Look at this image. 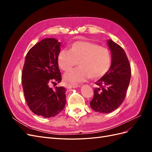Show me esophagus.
<instances>
[{"label": "esophagus", "instance_id": "34e87169", "mask_svg": "<svg viewBox=\"0 0 152 152\" xmlns=\"http://www.w3.org/2000/svg\"><path fill=\"white\" fill-rule=\"evenodd\" d=\"M78 87V85L77 84H73V85H71V84H69L68 86H66V88L67 89H72V88H77V87Z\"/></svg>", "mask_w": 152, "mask_h": 152}]
</instances>
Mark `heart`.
Instances as JSON below:
<instances>
[{"label":"heart","mask_w":152,"mask_h":152,"mask_svg":"<svg viewBox=\"0 0 152 152\" xmlns=\"http://www.w3.org/2000/svg\"><path fill=\"white\" fill-rule=\"evenodd\" d=\"M57 60L59 68L65 72L78 63L79 68L65 75L66 82L75 84L89 77L97 79L103 76L109 70L111 57L107 48L87 41H77L72 44L69 50H61Z\"/></svg>","instance_id":"heart-1"}]
</instances>
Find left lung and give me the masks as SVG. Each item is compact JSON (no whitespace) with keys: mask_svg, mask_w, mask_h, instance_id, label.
I'll use <instances>...</instances> for the list:
<instances>
[{"mask_svg":"<svg viewBox=\"0 0 152 152\" xmlns=\"http://www.w3.org/2000/svg\"><path fill=\"white\" fill-rule=\"evenodd\" d=\"M107 44L112 54L109 70L95 82L94 97L90 102L91 108L102 113H110L120 107L126 96L131 70L124 50L108 40Z\"/></svg>","mask_w":152,"mask_h":152,"instance_id":"1","label":"left lung"}]
</instances>
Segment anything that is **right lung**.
I'll list each match as a JSON object with an SVG mask.
<instances>
[{
    "mask_svg": "<svg viewBox=\"0 0 152 152\" xmlns=\"http://www.w3.org/2000/svg\"><path fill=\"white\" fill-rule=\"evenodd\" d=\"M61 43L54 38L44 39L26 54L21 83L27 105L32 112L49 118L56 116L65 107L64 87L53 89L50 83L61 80L57 57Z\"/></svg>",
    "mask_w": 152,
    "mask_h": 152,
    "instance_id": "1",
    "label": "right lung"
}]
</instances>
